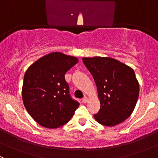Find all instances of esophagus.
<instances>
[{
  "mask_svg": "<svg viewBox=\"0 0 158 158\" xmlns=\"http://www.w3.org/2000/svg\"><path fill=\"white\" fill-rule=\"evenodd\" d=\"M88 98H87V97H84L83 98H82V102H84V103H86V102H88Z\"/></svg>",
  "mask_w": 158,
  "mask_h": 158,
  "instance_id": "34e87169",
  "label": "esophagus"
}]
</instances>
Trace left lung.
Listing matches in <instances>:
<instances>
[{"label": "left lung", "mask_w": 158, "mask_h": 158, "mask_svg": "<svg viewBox=\"0 0 158 158\" xmlns=\"http://www.w3.org/2000/svg\"><path fill=\"white\" fill-rule=\"evenodd\" d=\"M82 61L93 76L100 100L95 119L109 127L123 122L133 112L139 95L133 69L110 57H83Z\"/></svg>", "instance_id": "obj_1"}]
</instances>
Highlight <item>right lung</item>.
I'll return each instance as SVG.
<instances>
[{"label":"right lung","mask_w":158,"mask_h":158,"mask_svg":"<svg viewBox=\"0 0 158 158\" xmlns=\"http://www.w3.org/2000/svg\"><path fill=\"white\" fill-rule=\"evenodd\" d=\"M79 62L54 52L36 60L23 77L22 98L27 111L41 126L56 128L67 123L79 103L70 97L65 74Z\"/></svg>","instance_id":"add662e5"}]
</instances>
